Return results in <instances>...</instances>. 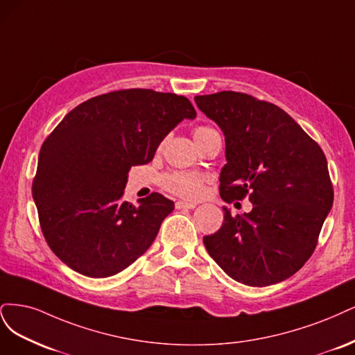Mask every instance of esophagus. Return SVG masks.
Listing matches in <instances>:
<instances>
[{"label":"esophagus","mask_w":355,"mask_h":355,"mask_svg":"<svg viewBox=\"0 0 355 355\" xmlns=\"http://www.w3.org/2000/svg\"><path fill=\"white\" fill-rule=\"evenodd\" d=\"M194 208H196V203H189L182 200H178L175 203V209H194Z\"/></svg>","instance_id":"esophagus-1"}]
</instances>
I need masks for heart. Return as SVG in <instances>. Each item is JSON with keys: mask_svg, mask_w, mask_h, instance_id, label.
<instances>
[{"mask_svg": "<svg viewBox=\"0 0 355 355\" xmlns=\"http://www.w3.org/2000/svg\"><path fill=\"white\" fill-rule=\"evenodd\" d=\"M214 131L209 127H199L194 130V140H199L200 137ZM164 187L175 196L184 199H198L203 193V178L199 174L186 173V171H174L164 177Z\"/></svg>", "mask_w": 355, "mask_h": 355, "instance_id": "obj_1", "label": "heart"}]
</instances>
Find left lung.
I'll return each mask as SVG.
<instances>
[{
  "label": "left lung",
  "instance_id": "obj_1",
  "mask_svg": "<svg viewBox=\"0 0 355 355\" xmlns=\"http://www.w3.org/2000/svg\"><path fill=\"white\" fill-rule=\"evenodd\" d=\"M194 101L225 137L221 198L232 203L248 196L254 205L236 216L223 208L224 223L203 237L205 248L239 283L261 288L286 280L313 255L334 203L322 147L272 103L236 91Z\"/></svg>",
  "mask_w": 355,
  "mask_h": 355
}]
</instances>
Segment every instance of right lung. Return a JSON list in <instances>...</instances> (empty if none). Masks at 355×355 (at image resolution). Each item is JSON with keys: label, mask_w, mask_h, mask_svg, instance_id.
<instances>
[{"label": "right lung", "mask_w": 355, "mask_h": 355, "mask_svg": "<svg viewBox=\"0 0 355 355\" xmlns=\"http://www.w3.org/2000/svg\"><path fill=\"white\" fill-rule=\"evenodd\" d=\"M189 98L146 88L112 91L76 106L45 139L32 196L45 242L87 277L121 272L150 248L174 202L152 193L123 202L128 171L153 159Z\"/></svg>", "instance_id": "1"}]
</instances>
